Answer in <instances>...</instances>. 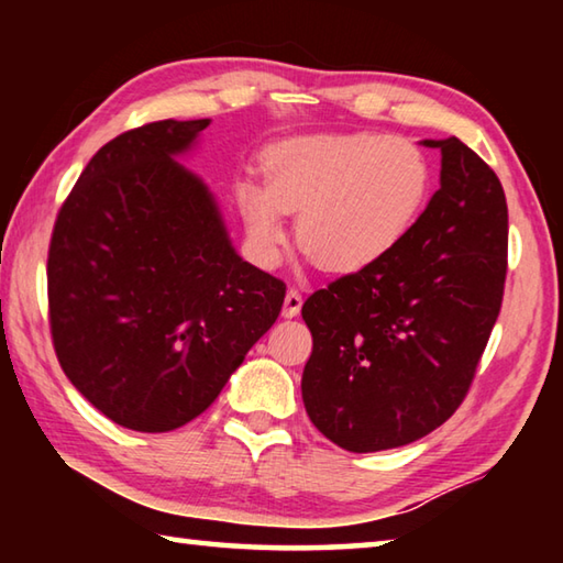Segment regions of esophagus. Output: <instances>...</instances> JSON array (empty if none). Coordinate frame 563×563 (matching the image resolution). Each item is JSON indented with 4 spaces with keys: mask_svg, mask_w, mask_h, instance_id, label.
Masks as SVG:
<instances>
[{
    "mask_svg": "<svg viewBox=\"0 0 563 563\" xmlns=\"http://www.w3.org/2000/svg\"><path fill=\"white\" fill-rule=\"evenodd\" d=\"M302 308V295L290 288L288 292H285V300H283V318H295Z\"/></svg>",
    "mask_w": 563,
    "mask_h": 563,
    "instance_id": "obj_1",
    "label": "esophagus"
}]
</instances>
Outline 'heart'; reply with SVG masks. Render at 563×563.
Instances as JSON below:
<instances>
[{
  "label": "heart",
  "mask_w": 563,
  "mask_h": 563,
  "mask_svg": "<svg viewBox=\"0 0 563 563\" xmlns=\"http://www.w3.org/2000/svg\"><path fill=\"white\" fill-rule=\"evenodd\" d=\"M261 170L263 180L243 176L233 196L263 265L280 261L285 213H298V241L322 268H375L412 235L434 194L427 151L379 131L285 139L263 151Z\"/></svg>",
  "instance_id": "heart-1"
}]
</instances>
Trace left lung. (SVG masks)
I'll list each match as a JSON object with an SVG mask.
<instances>
[{"label":"left lung","instance_id":"8db88e82","mask_svg":"<svg viewBox=\"0 0 563 563\" xmlns=\"http://www.w3.org/2000/svg\"><path fill=\"white\" fill-rule=\"evenodd\" d=\"M419 144L440 148L442 168L412 235L302 305V402L347 452L393 450L446 422L501 308L509 216L497 174L456 136Z\"/></svg>","mask_w":563,"mask_h":563}]
</instances>
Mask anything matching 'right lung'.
<instances>
[{
    "label": "right lung",
    "mask_w": 563,
    "mask_h": 563,
    "mask_svg": "<svg viewBox=\"0 0 563 563\" xmlns=\"http://www.w3.org/2000/svg\"><path fill=\"white\" fill-rule=\"evenodd\" d=\"M208 123L166 119L109 141L54 225L56 357L126 430L196 419L283 308L285 285L238 255L211 188L180 164Z\"/></svg>",
    "instance_id": "add662e5"
}]
</instances>
